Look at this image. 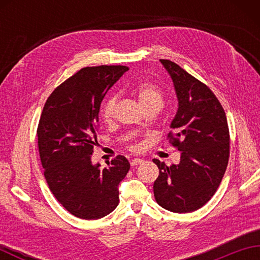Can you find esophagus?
<instances>
[{"label":"esophagus","instance_id":"esophagus-1","mask_svg":"<svg viewBox=\"0 0 260 260\" xmlns=\"http://www.w3.org/2000/svg\"><path fill=\"white\" fill-rule=\"evenodd\" d=\"M144 161H143L142 158H134V159H132L131 161V165L132 167H135V165H139V164H141V163H143Z\"/></svg>","mask_w":260,"mask_h":260}]
</instances>
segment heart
Returning a JSON list of instances; mask_svg holds the SVG:
<instances>
[{"label":"heart","mask_w":260,"mask_h":260,"mask_svg":"<svg viewBox=\"0 0 260 260\" xmlns=\"http://www.w3.org/2000/svg\"><path fill=\"white\" fill-rule=\"evenodd\" d=\"M135 93L143 108L150 106H161L162 105V92L158 89V87L152 84V82H142L136 87ZM116 104H117V96L115 95L107 98V101L104 103L102 115L105 120H110L113 118Z\"/></svg>","instance_id":"obj_1"}]
</instances>
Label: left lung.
I'll use <instances>...</instances> for the list:
<instances>
[{"instance_id": "1", "label": "left lung", "mask_w": 260, "mask_h": 260, "mask_svg": "<svg viewBox=\"0 0 260 260\" xmlns=\"http://www.w3.org/2000/svg\"><path fill=\"white\" fill-rule=\"evenodd\" d=\"M173 81L178 109L170 127L180 162L168 167L154 158L159 174L153 190L162 208L176 213L203 207L221 183L229 159V128L214 93L170 60H159Z\"/></svg>"}]
</instances>
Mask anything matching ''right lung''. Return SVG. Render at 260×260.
Masks as SVG:
<instances>
[{
    "instance_id": "1",
    "label": "right lung",
    "mask_w": 260,
    "mask_h": 260,
    "mask_svg": "<svg viewBox=\"0 0 260 260\" xmlns=\"http://www.w3.org/2000/svg\"><path fill=\"white\" fill-rule=\"evenodd\" d=\"M128 67H87L53 90L38 126V145L45 178L54 198L75 217L101 219L119 202L118 185L129 162L118 155L108 168L93 164L99 109L107 91Z\"/></svg>"
}]
</instances>
